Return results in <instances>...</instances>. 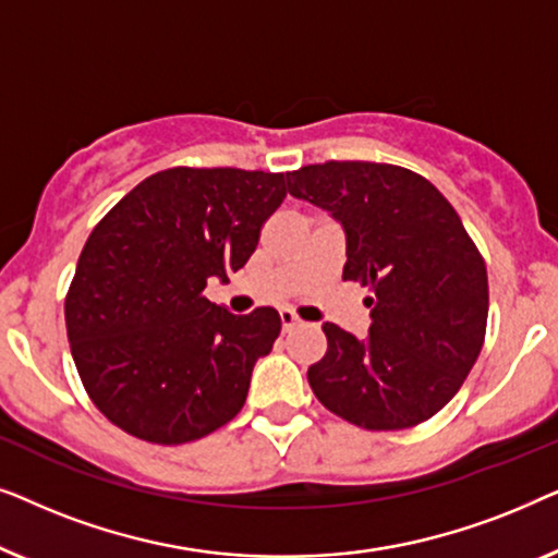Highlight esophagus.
<instances>
[{
  "instance_id": "obj_1",
  "label": "esophagus",
  "mask_w": 558,
  "mask_h": 558,
  "mask_svg": "<svg viewBox=\"0 0 558 558\" xmlns=\"http://www.w3.org/2000/svg\"><path fill=\"white\" fill-rule=\"evenodd\" d=\"M279 319H281V330H284V332L294 330V327L300 325V317H296L292 310H281V312H279Z\"/></svg>"
}]
</instances>
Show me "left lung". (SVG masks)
Returning <instances> with one entry per match:
<instances>
[{"label":"left lung","instance_id":"left-lung-1","mask_svg":"<svg viewBox=\"0 0 558 558\" xmlns=\"http://www.w3.org/2000/svg\"><path fill=\"white\" fill-rule=\"evenodd\" d=\"M289 193L340 220L342 279L368 287V338L325 323L307 378L325 409L371 432L409 429L460 391L483 350L487 269L445 195L380 162L307 165Z\"/></svg>","mask_w":558,"mask_h":558}]
</instances>
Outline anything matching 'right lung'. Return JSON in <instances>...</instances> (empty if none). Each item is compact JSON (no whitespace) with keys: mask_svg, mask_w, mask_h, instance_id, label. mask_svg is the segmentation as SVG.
Listing matches in <instances>:
<instances>
[{"mask_svg":"<svg viewBox=\"0 0 558 558\" xmlns=\"http://www.w3.org/2000/svg\"><path fill=\"white\" fill-rule=\"evenodd\" d=\"M284 197V172L172 167L98 220L68 289L65 327L83 388L111 424L151 445H185L243 409L251 371L281 332L279 312L231 315L203 289L248 262Z\"/></svg>","mask_w":558,"mask_h":558,"instance_id":"obj_1","label":"right lung"}]
</instances>
